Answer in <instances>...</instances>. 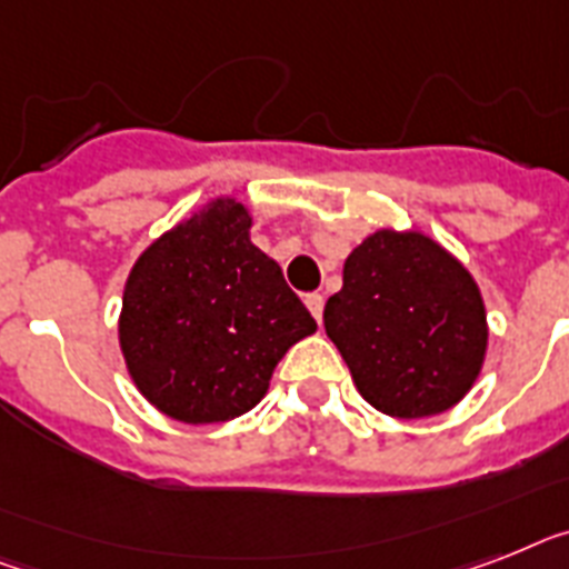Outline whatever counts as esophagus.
I'll return each instance as SVG.
<instances>
[{"instance_id":"obj_1","label":"esophagus","mask_w":569,"mask_h":569,"mask_svg":"<svg viewBox=\"0 0 569 569\" xmlns=\"http://www.w3.org/2000/svg\"><path fill=\"white\" fill-rule=\"evenodd\" d=\"M305 305H308V311L313 313L317 322H322V308H326V296L322 293H308L305 296Z\"/></svg>"}]
</instances>
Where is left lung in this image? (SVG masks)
<instances>
[{
    "instance_id": "left-lung-1",
    "label": "left lung",
    "mask_w": 569,
    "mask_h": 569,
    "mask_svg": "<svg viewBox=\"0 0 569 569\" xmlns=\"http://www.w3.org/2000/svg\"><path fill=\"white\" fill-rule=\"evenodd\" d=\"M322 319L360 396L398 419L450 410L486 358L477 281L421 232L369 234L346 258L342 290Z\"/></svg>"
}]
</instances>
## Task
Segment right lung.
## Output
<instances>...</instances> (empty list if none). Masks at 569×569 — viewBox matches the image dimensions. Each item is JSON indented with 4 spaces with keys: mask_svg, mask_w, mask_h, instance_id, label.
Listing matches in <instances>:
<instances>
[{
    "mask_svg": "<svg viewBox=\"0 0 569 569\" xmlns=\"http://www.w3.org/2000/svg\"><path fill=\"white\" fill-rule=\"evenodd\" d=\"M250 214L214 200L139 256L119 337L136 387L186 425L243 416L284 351L317 331L281 267L250 241Z\"/></svg>",
    "mask_w": 569,
    "mask_h": 569,
    "instance_id": "right-lung-1",
    "label": "right lung"
}]
</instances>
